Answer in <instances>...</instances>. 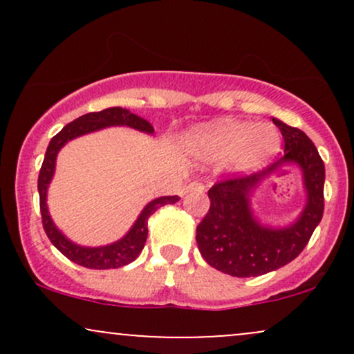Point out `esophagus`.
<instances>
[{"mask_svg":"<svg viewBox=\"0 0 354 354\" xmlns=\"http://www.w3.org/2000/svg\"><path fill=\"white\" fill-rule=\"evenodd\" d=\"M186 191H200V193H203L205 191V185H201V183L198 181H191L188 186H186Z\"/></svg>","mask_w":354,"mask_h":354,"instance_id":"esophagus-1","label":"esophagus"}]
</instances>
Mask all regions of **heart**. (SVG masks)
Here are the masks:
<instances>
[{"mask_svg": "<svg viewBox=\"0 0 354 354\" xmlns=\"http://www.w3.org/2000/svg\"><path fill=\"white\" fill-rule=\"evenodd\" d=\"M281 136L273 124L221 120L191 131L188 151L205 163L228 160L231 169L253 171L279 151Z\"/></svg>", "mask_w": 354, "mask_h": 354, "instance_id": "heart-1", "label": "heart"}]
</instances>
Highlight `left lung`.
Returning <instances> with one entry per match:
<instances>
[{
  "instance_id": "1",
  "label": "left lung",
  "mask_w": 354,
  "mask_h": 354,
  "mask_svg": "<svg viewBox=\"0 0 354 354\" xmlns=\"http://www.w3.org/2000/svg\"><path fill=\"white\" fill-rule=\"evenodd\" d=\"M284 140V154L259 173L226 178L208 191L209 211L196 228L198 250L209 266L221 273L250 278L278 270L304 250L324 209V163L301 129L273 118ZM295 162L302 168L307 206L286 229L263 227L252 216L250 194L265 177Z\"/></svg>"
}]
</instances>
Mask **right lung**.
<instances>
[{
    "label": "right lung",
    "instance_id": "right-lung-1",
    "mask_svg": "<svg viewBox=\"0 0 354 354\" xmlns=\"http://www.w3.org/2000/svg\"><path fill=\"white\" fill-rule=\"evenodd\" d=\"M106 126H129V128H135L138 131L148 133V135H153L154 133L153 126L149 124L148 121L138 115H133L129 109L115 106L103 109V111L88 113V115L80 116L78 120L68 123L58 135L53 136L50 145H48L46 154H44V161L38 176L39 209H41L44 233L50 238L53 245L56 246V250H59L68 259H71L73 263H76V265L80 266L89 268V270L121 268L124 265H129L131 261H135L141 251H143L146 238H148V218L151 216L158 208H161V206L174 205V203L180 200L178 196H161L149 201L148 205L145 206V209L141 211L140 216H138L133 228L129 230L123 238L118 239L116 243H111V245L106 246L86 248L75 245V243L70 241V239L56 228L50 213H48L46 193L48 186H50V183L53 180V174H55L58 151L68 143V141L75 140V138L78 136L88 135V133L91 131H98V129L106 128Z\"/></svg>",
    "mask_w": 354,
    "mask_h": 354
}]
</instances>
